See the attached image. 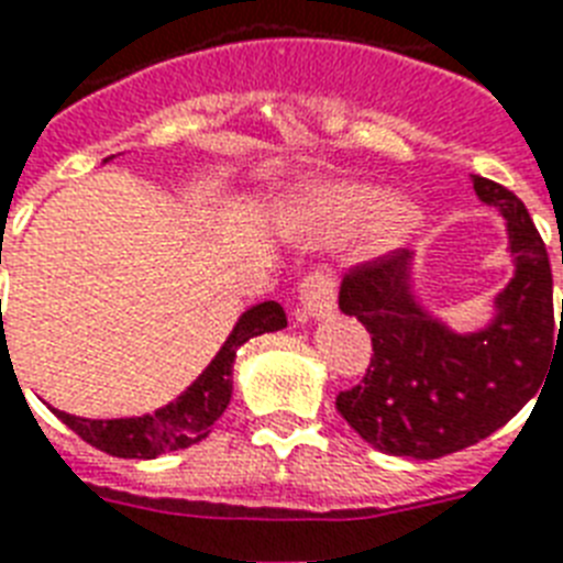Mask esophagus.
Returning a JSON list of instances; mask_svg holds the SVG:
<instances>
[{
    "instance_id": "esophagus-1",
    "label": "esophagus",
    "mask_w": 563,
    "mask_h": 563,
    "mask_svg": "<svg viewBox=\"0 0 563 563\" xmlns=\"http://www.w3.org/2000/svg\"><path fill=\"white\" fill-rule=\"evenodd\" d=\"M299 305H302V313L310 319H325L334 313L336 308V285L334 278L328 273H310L305 276L302 287H299Z\"/></svg>"
}]
</instances>
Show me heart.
<instances>
[{"label": "heart", "mask_w": 563, "mask_h": 563, "mask_svg": "<svg viewBox=\"0 0 563 563\" xmlns=\"http://www.w3.org/2000/svg\"><path fill=\"white\" fill-rule=\"evenodd\" d=\"M278 227L302 246H336L366 231V253L389 255L418 235L424 209L366 179H308L282 200Z\"/></svg>", "instance_id": "b5f03b06"}]
</instances>
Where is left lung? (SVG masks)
Wrapping results in <instances>:
<instances>
[{
  "instance_id": "left-lung-1",
  "label": "left lung",
  "mask_w": 563,
  "mask_h": 563,
  "mask_svg": "<svg viewBox=\"0 0 563 563\" xmlns=\"http://www.w3.org/2000/svg\"><path fill=\"white\" fill-rule=\"evenodd\" d=\"M476 197L506 220L515 273L494 296L492 319L456 331L416 294L412 253L363 264L340 285V310L372 334L363 384L336 409L372 448L389 456L439 460L471 448L532 401L552 357V269L526 206L509 188L471 177ZM559 345V343H555Z\"/></svg>"
}]
</instances>
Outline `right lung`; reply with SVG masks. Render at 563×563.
Masks as SVG:
<instances>
[{"mask_svg":"<svg viewBox=\"0 0 563 563\" xmlns=\"http://www.w3.org/2000/svg\"><path fill=\"white\" fill-rule=\"evenodd\" d=\"M282 328H287V317L278 302H258L246 308L238 317L235 328L229 331L227 343L220 345V352L203 368V375L174 401L145 416L103 421V418L69 416L63 409H52V412L84 442L121 460H156L162 453L186 451L191 444L203 442L211 433V424L223 416V409L232 401V368H235L238 349L250 343L253 336L282 331Z\"/></svg>","mask_w":563,"mask_h":563,"instance_id":"1","label":"right lung"}]
</instances>
